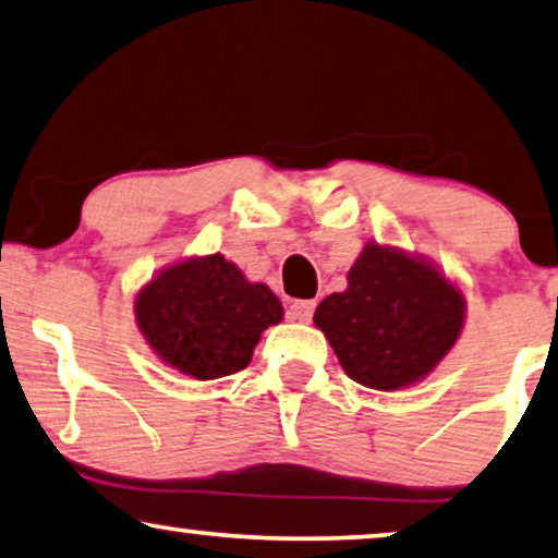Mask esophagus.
I'll return each mask as SVG.
<instances>
[{
	"label": "esophagus",
	"instance_id": "esophagus-1",
	"mask_svg": "<svg viewBox=\"0 0 558 558\" xmlns=\"http://www.w3.org/2000/svg\"><path fill=\"white\" fill-rule=\"evenodd\" d=\"M313 311H316V301H293L288 308V316L293 320H301V324H308L313 318Z\"/></svg>",
	"mask_w": 558,
	"mask_h": 558
}]
</instances>
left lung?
Masks as SVG:
<instances>
[{
    "label": "left lung",
    "mask_w": 558,
    "mask_h": 558,
    "mask_svg": "<svg viewBox=\"0 0 558 558\" xmlns=\"http://www.w3.org/2000/svg\"><path fill=\"white\" fill-rule=\"evenodd\" d=\"M465 298L425 260L368 245L349 288L316 308L343 372L368 389L391 391L425 379L458 341Z\"/></svg>",
    "instance_id": "1"
}]
</instances>
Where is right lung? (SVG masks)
I'll use <instances>...</instances> for the list:
<instances>
[{
    "label": "right lung",
    "mask_w": 558,
    "mask_h": 558,
    "mask_svg": "<svg viewBox=\"0 0 558 558\" xmlns=\"http://www.w3.org/2000/svg\"><path fill=\"white\" fill-rule=\"evenodd\" d=\"M282 305L222 255L192 257L156 276L136 298V320L163 364L207 381L242 372Z\"/></svg>",
    "instance_id": "obj_1"
}]
</instances>
